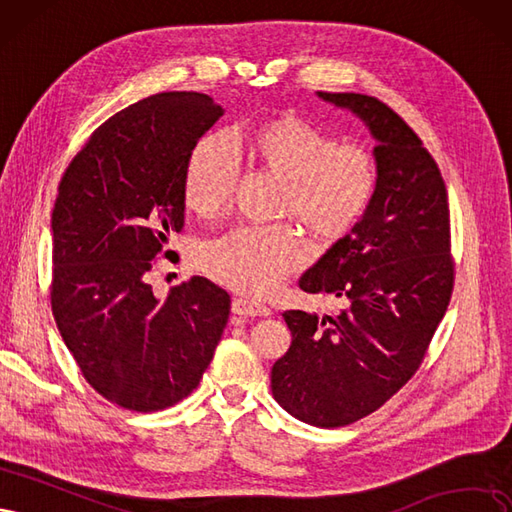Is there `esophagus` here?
Listing matches in <instances>:
<instances>
[{
	"instance_id": "1",
	"label": "esophagus",
	"mask_w": 512,
	"mask_h": 512,
	"mask_svg": "<svg viewBox=\"0 0 512 512\" xmlns=\"http://www.w3.org/2000/svg\"><path fill=\"white\" fill-rule=\"evenodd\" d=\"M232 310H234V315H244V317H268L270 315L268 306H263L249 298H236L232 302Z\"/></svg>"
}]
</instances>
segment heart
<instances>
[{"label":"heart","mask_w":512,"mask_h":512,"mask_svg":"<svg viewBox=\"0 0 512 512\" xmlns=\"http://www.w3.org/2000/svg\"><path fill=\"white\" fill-rule=\"evenodd\" d=\"M244 140L259 168L285 180V210L312 234L340 240L368 214L378 172L361 146L338 144L325 129L295 114L257 125ZM238 174V157L227 138H202L185 163V206L200 217H217L232 202ZM308 257L310 246L293 225H238L202 246L200 266L227 287L263 295Z\"/></svg>","instance_id":"obj_1"}]
</instances>
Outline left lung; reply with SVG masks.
<instances>
[{
	"label": "left lung",
	"mask_w": 512,
	"mask_h": 512,
	"mask_svg": "<svg viewBox=\"0 0 512 512\" xmlns=\"http://www.w3.org/2000/svg\"><path fill=\"white\" fill-rule=\"evenodd\" d=\"M317 95L370 129L378 187L361 223L300 278V289L344 308L323 319L285 312L293 340L272 366V395L295 419L344 427L419 370L451 302L455 263L447 187L421 138L376 97Z\"/></svg>",
	"instance_id": "left-lung-1"
}]
</instances>
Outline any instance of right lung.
Masks as SVG:
<instances>
[{"instance_id": "right-lung-1", "label": "right lung", "mask_w": 512, "mask_h": 512, "mask_svg": "<svg viewBox=\"0 0 512 512\" xmlns=\"http://www.w3.org/2000/svg\"><path fill=\"white\" fill-rule=\"evenodd\" d=\"M219 117L223 108L204 93L151 95L97 127L61 176L51 221L53 315L87 383L127 410L155 412L187 398L229 319L227 291L204 276L168 298L148 285L170 232L185 225L191 148Z\"/></svg>"}]
</instances>
